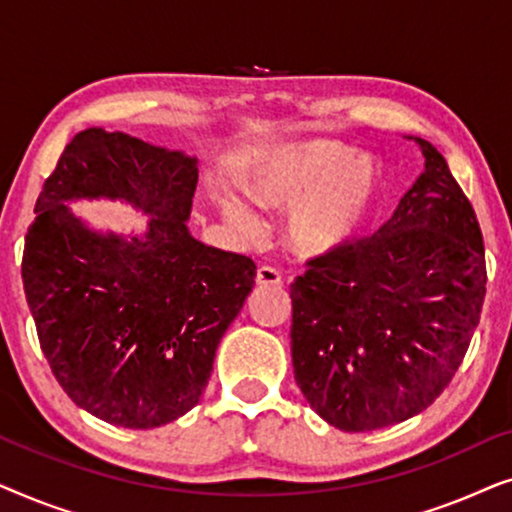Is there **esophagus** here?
Wrapping results in <instances>:
<instances>
[{
    "instance_id": "34e87169",
    "label": "esophagus",
    "mask_w": 512,
    "mask_h": 512,
    "mask_svg": "<svg viewBox=\"0 0 512 512\" xmlns=\"http://www.w3.org/2000/svg\"><path fill=\"white\" fill-rule=\"evenodd\" d=\"M256 284L258 286H282V272L272 265H261L256 272Z\"/></svg>"
}]
</instances>
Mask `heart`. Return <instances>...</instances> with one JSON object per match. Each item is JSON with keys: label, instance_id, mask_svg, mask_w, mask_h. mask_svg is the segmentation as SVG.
Here are the masks:
<instances>
[{"label": "heart", "instance_id": "obj_1", "mask_svg": "<svg viewBox=\"0 0 512 512\" xmlns=\"http://www.w3.org/2000/svg\"><path fill=\"white\" fill-rule=\"evenodd\" d=\"M354 151L335 142H310L261 167L249 193L263 209H296L289 223L291 247L305 258L331 256L366 226L380 198L382 172L373 160H352ZM226 214L244 237L263 233L249 207L230 202Z\"/></svg>", "mask_w": 512, "mask_h": 512}]
</instances>
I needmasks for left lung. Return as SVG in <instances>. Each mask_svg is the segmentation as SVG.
<instances>
[{
	"instance_id": "left-lung-1",
	"label": "left lung",
	"mask_w": 512,
	"mask_h": 512,
	"mask_svg": "<svg viewBox=\"0 0 512 512\" xmlns=\"http://www.w3.org/2000/svg\"><path fill=\"white\" fill-rule=\"evenodd\" d=\"M375 235L310 258L291 284L293 375L340 431L405 422L443 394L487 291L478 216L438 149Z\"/></svg>"
}]
</instances>
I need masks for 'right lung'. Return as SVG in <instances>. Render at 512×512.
<instances>
[{"instance_id":"right-lung-1","label":"right lung","mask_w":512,"mask_h":512,"mask_svg":"<svg viewBox=\"0 0 512 512\" xmlns=\"http://www.w3.org/2000/svg\"><path fill=\"white\" fill-rule=\"evenodd\" d=\"M195 186V158L88 128L34 205L20 268L41 352L65 394L114 426L153 429L186 415L254 289L249 256L188 235ZM100 194L157 216L144 241L97 236L61 205Z\"/></svg>"}]
</instances>
